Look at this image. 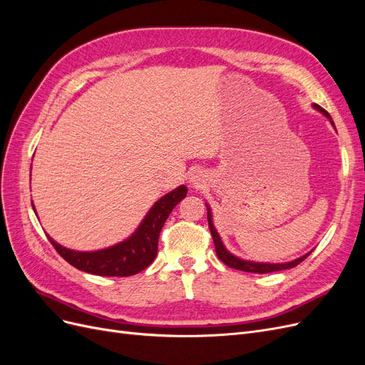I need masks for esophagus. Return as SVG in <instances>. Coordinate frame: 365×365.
I'll return each mask as SVG.
<instances>
[{"label":"esophagus","mask_w":365,"mask_h":365,"mask_svg":"<svg viewBox=\"0 0 365 365\" xmlns=\"http://www.w3.org/2000/svg\"><path fill=\"white\" fill-rule=\"evenodd\" d=\"M189 182L193 187H201L204 184V175H202V172L201 170H193L189 175Z\"/></svg>","instance_id":"esophagus-1"}]
</instances>
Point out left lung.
<instances>
[{
    "instance_id": "8db88e82",
    "label": "left lung",
    "mask_w": 365,
    "mask_h": 365,
    "mask_svg": "<svg viewBox=\"0 0 365 365\" xmlns=\"http://www.w3.org/2000/svg\"><path fill=\"white\" fill-rule=\"evenodd\" d=\"M318 113H322L324 117H327L330 120V123H332V126L335 128V123L332 121V117L329 115L327 111H324V109L319 106V105H312ZM207 205V219H208V228H210V233H212L213 236V242H215V248H216V254L217 257L222 260L227 267L230 268H235V269H239V271H245V272H256V274H267V272H274V271H283V269H289V268H294L297 267L298 263H302L309 254H311L312 251L306 252L304 256L302 257H297L291 262H283V263H268V262H252V260H245V259H240L237 256H235L233 252H230L225 245L222 239H220L219 233L216 231V227L213 224V215H212V208H210L208 204Z\"/></svg>"
}]
</instances>
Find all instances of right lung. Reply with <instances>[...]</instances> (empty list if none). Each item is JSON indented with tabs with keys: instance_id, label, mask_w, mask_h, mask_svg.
<instances>
[{
	"instance_id": "1",
	"label": "right lung",
	"mask_w": 365,
	"mask_h": 365,
	"mask_svg": "<svg viewBox=\"0 0 365 365\" xmlns=\"http://www.w3.org/2000/svg\"><path fill=\"white\" fill-rule=\"evenodd\" d=\"M185 195L187 187L184 184L165 193L150 207L134 233L113 247L97 251H77L62 247L50 236L48 239L61 256L77 269L105 277H128L146 269L155 260L161 228L172 210L184 200ZM31 207L35 210L33 202Z\"/></svg>"
}]
</instances>
